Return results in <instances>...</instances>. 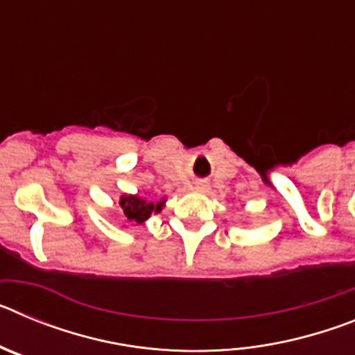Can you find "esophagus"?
Here are the masks:
<instances>
[{"label":"esophagus","mask_w":355,"mask_h":355,"mask_svg":"<svg viewBox=\"0 0 355 355\" xmlns=\"http://www.w3.org/2000/svg\"><path fill=\"white\" fill-rule=\"evenodd\" d=\"M196 188H197V190H200V192H206V190L209 188V184L206 183V181H197Z\"/></svg>","instance_id":"34e87169"}]
</instances>
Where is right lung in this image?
<instances>
[{
  "mask_svg": "<svg viewBox=\"0 0 355 355\" xmlns=\"http://www.w3.org/2000/svg\"><path fill=\"white\" fill-rule=\"evenodd\" d=\"M119 205H121L122 211H124L128 220L137 222V224H142L146 218H149V215L153 211H162V202L153 205V202H146V200H142L140 197L133 196H122Z\"/></svg>",
  "mask_w": 355,
  "mask_h": 355,
  "instance_id": "add662e5",
  "label": "right lung"
}]
</instances>
